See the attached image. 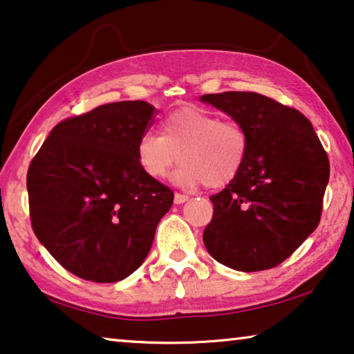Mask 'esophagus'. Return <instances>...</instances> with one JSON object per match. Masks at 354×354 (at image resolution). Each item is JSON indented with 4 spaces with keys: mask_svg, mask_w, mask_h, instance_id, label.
I'll return each instance as SVG.
<instances>
[{
    "mask_svg": "<svg viewBox=\"0 0 354 354\" xmlns=\"http://www.w3.org/2000/svg\"><path fill=\"white\" fill-rule=\"evenodd\" d=\"M187 195H184V194H175V203L176 205H181V203H184V202H187Z\"/></svg>",
    "mask_w": 354,
    "mask_h": 354,
    "instance_id": "1",
    "label": "esophagus"
}]
</instances>
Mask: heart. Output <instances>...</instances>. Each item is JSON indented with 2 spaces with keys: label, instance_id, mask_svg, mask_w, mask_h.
Wrapping results in <instances>:
<instances>
[{
  "label": "heart",
  "instance_id": "heart-1",
  "mask_svg": "<svg viewBox=\"0 0 354 354\" xmlns=\"http://www.w3.org/2000/svg\"><path fill=\"white\" fill-rule=\"evenodd\" d=\"M250 136L243 125L213 111L186 106L160 122V136L145 133L136 143V160L147 176L160 179L178 163L175 183L209 189L227 186L243 168Z\"/></svg>",
  "mask_w": 354,
  "mask_h": 354
}]
</instances>
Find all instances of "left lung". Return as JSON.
<instances>
[{"label": "left lung", "mask_w": 354, "mask_h": 354, "mask_svg": "<svg viewBox=\"0 0 354 354\" xmlns=\"http://www.w3.org/2000/svg\"><path fill=\"white\" fill-rule=\"evenodd\" d=\"M245 127L243 168L211 195L213 219L203 243L211 257L240 272L268 270L286 261L318 227L329 159L300 111L254 92L203 95Z\"/></svg>", "instance_id": "8db88e82"}]
</instances>
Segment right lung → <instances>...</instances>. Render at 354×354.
<instances>
[{
  "label": "right lung",
  "instance_id": "add662e5",
  "mask_svg": "<svg viewBox=\"0 0 354 354\" xmlns=\"http://www.w3.org/2000/svg\"><path fill=\"white\" fill-rule=\"evenodd\" d=\"M154 115L141 100L102 104L57 124L31 160V227L73 275L115 283L146 259L175 197L136 160Z\"/></svg>",
  "mask_w": 354,
  "mask_h": 354
}]
</instances>
